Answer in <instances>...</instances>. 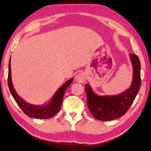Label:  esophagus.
<instances>
[{"mask_svg": "<svg viewBox=\"0 0 151 151\" xmlns=\"http://www.w3.org/2000/svg\"><path fill=\"white\" fill-rule=\"evenodd\" d=\"M86 79V74L84 72H82L76 76V81L79 83H83Z\"/></svg>", "mask_w": 151, "mask_h": 151, "instance_id": "obj_1", "label": "esophagus"}]
</instances>
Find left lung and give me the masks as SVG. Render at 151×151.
Here are the masks:
<instances>
[{
    "mask_svg": "<svg viewBox=\"0 0 151 151\" xmlns=\"http://www.w3.org/2000/svg\"><path fill=\"white\" fill-rule=\"evenodd\" d=\"M134 68V76L130 88L115 96H99L89 84H85L88 108L94 118L102 121L116 119L124 115L137 94L141 85L140 62L137 55L130 54Z\"/></svg>",
    "mask_w": 151,
    "mask_h": 151,
    "instance_id": "1",
    "label": "left lung"
}]
</instances>
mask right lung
<instances>
[{"label": "right lung", "mask_w": 151, "mask_h": 151, "mask_svg": "<svg viewBox=\"0 0 151 151\" xmlns=\"http://www.w3.org/2000/svg\"><path fill=\"white\" fill-rule=\"evenodd\" d=\"M74 79L71 78L63 84L57 92L55 93L52 99L50 100L48 104L44 106L33 105L25 101L18 95L14 88L11 79V58L9 62V72H8V86L10 92L18 104L27 116L30 118H38V119H46L53 117L60 109L62 103L63 97L67 88L73 82Z\"/></svg>", "instance_id": "right-lung-1"}]
</instances>
